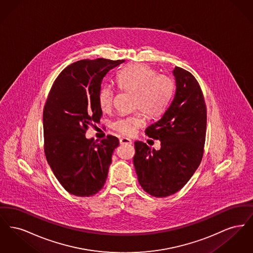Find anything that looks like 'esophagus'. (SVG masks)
I'll return each mask as SVG.
<instances>
[{"instance_id":"1","label":"esophagus","mask_w":253,"mask_h":253,"mask_svg":"<svg viewBox=\"0 0 253 253\" xmlns=\"http://www.w3.org/2000/svg\"><path fill=\"white\" fill-rule=\"evenodd\" d=\"M120 142L121 145L124 144H132V140L129 139V138H126V137H122L120 139Z\"/></svg>"}]
</instances>
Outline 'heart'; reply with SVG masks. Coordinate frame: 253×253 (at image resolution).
<instances>
[{"mask_svg":"<svg viewBox=\"0 0 253 253\" xmlns=\"http://www.w3.org/2000/svg\"><path fill=\"white\" fill-rule=\"evenodd\" d=\"M118 87L133 93L132 108L141 110L149 118L161 115L168 106L173 94L174 84L170 78L143 63L128 65L119 71L116 77ZM114 90L102 85L98 90V104L102 111H109L114 102ZM144 125V117L135 112L121 117L113 123V128L123 135L130 136Z\"/></svg>","mask_w":253,"mask_h":253,"instance_id":"heart-1","label":"heart"}]
</instances>
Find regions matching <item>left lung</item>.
<instances>
[{
  "mask_svg": "<svg viewBox=\"0 0 253 253\" xmlns=\"http://www.w3.org/2000/svg\"><path fill=\"white\" fill-rule=\"evenodd\" d=\"M172 73L174 97L162 118L145 131L149 137L160 140V150L134 142L132 161L137 179L145 192L155 197H166L181 190L204 154L207 107L202 90L189 71L176 66Z\"/></svg>",
  "mask_w": 253,
  "mask_h": 253,
  "instance_id": "left-lung-1",
  "label": "left lung"
}]
</instances>
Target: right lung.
<instances>
[{"instance_id": "right-lung-1", "label": "right lung", "mask_w": 253, "mask_h": 253, "mask_svg": "<svg viewBox=\"0 0 253 253\" xmlns=\"http://www.w3.org/2000/svg\"><path fill=\"white\" fill-rule=\"evenodd\" d=\"M124 61H76L60 73L49 92L42 117L44 154L56 178L73 195L92 196L107 178L120 141L114 135L87 139L85 132L102 116L97 95L103 78Z\"/></svg>"}]
</instances>
